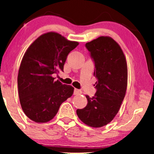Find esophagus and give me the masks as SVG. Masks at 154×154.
I'll return each instance as SVG.
<instances>
[{
  "label": "esophagus",
  "instance_id": "esophagus-1",
  "mask_svg": "<svg viewBox=\"0 0 154 154\" xmlns=\"http://www.w3.org/2000/svg\"><path fill=\"white\" fill-rule=\"evenodd\" d=\"M81 93H82L81 90H80L79 89H76V88H75L74 92H73V94H74L75 95H79V94H81Z\"/></svg>",
  "mask_w": 154,
  "mask_h": 154
}]
</instances>
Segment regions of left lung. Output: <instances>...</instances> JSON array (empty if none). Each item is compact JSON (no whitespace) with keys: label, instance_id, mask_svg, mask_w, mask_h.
Returning <instances> with one entry per match:
<instances>
[{"label":"left lung","instance_id":"left-lung-1","mask_svg":"<svg viewBox=\"0 0 154 154\" xmlns=\"http://www.w3.org/2000/svg\"><path fill=\"white\" fill-rule=\"evenodd\" d=\"M94 64L96 93L86 95L88 104L77 109L82 122L93 128H101L112 121L125 97L128 69L125 55L113 38L101 36L85 44Z\"/></svg>","mask_w":154,"mask_h":154}]
</instances>
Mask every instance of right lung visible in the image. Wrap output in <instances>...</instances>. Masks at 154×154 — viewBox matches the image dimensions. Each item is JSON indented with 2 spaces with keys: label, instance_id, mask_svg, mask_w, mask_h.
<instances>
[{
  "label": "right lung",
  "instance_id": "right-lung-1",
  "mask_svg": "<svg viewBox=\"0 0 154 154\" xmlns=\"http://www.w3.org/2000/svg\"><path fill=\"white\" fill-rule=\"evenodd\" d=\"M79 45L57 33L38 38L25 52L17 77L19 97L26 116L46 123L55 116L61 104L73 93L72 86L54 81L64 71L67 56Z\"/></svg>",
  "mask_w": 154,
  "mask_h": 154
}]
</instances>
